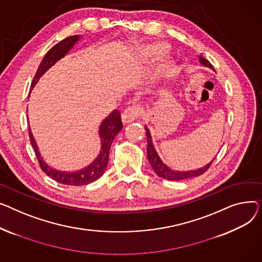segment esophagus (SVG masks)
Here are the masks:
<instances>
[{
    "mask_svg": "<svg viewBox=\"0 0 262 262\" xmlns=\"http://www.w3.org/2000/svg\"><path fill=\"white\" fill-rule=\"evenodd\" d=\"M138 115H140V107L135 105L129 106L122 113V120H124L125 124H130L138 117Z\"/></svg>",
    "mask_w": 262,
    "mask_h": 262,
    "instance_id": "34e87169",
    "label": "esophagus"
}]
</instances>
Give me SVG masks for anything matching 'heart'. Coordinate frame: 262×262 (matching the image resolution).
<instances>
[{"label": "heart", "mask_w": 262, "mask_h": 262, "mask_svg": "<svg viewBox=\"0 0 262 262\" xmlns=\"http://www.w3.org/2000/svg\"><path fill=\"white\" fill-rule=\"evenodd\" d=\"M167 51V46L164 44H152L147 46L141 53V56L144 60H151L158 58L165 54ZM171 69V62L169 60H163L155 68L152 72V77L155 79H160L165 75H167Z\"/></svg>", "instance_id": "b5f03b06"}]
</instances>
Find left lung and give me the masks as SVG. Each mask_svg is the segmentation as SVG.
Returning <instances> with one entry per match:
<instances>
[{
  "mask_svg": "<svg viewBox=\"0 0 262 262\" xmlns=\"http://www.w3.org/2000/svg\"><path fill=\"white\" fill-rule=\"evenodd\" d=\"M199 62L201 63V66H203V67L213 70L212 66L209 63V61H207L206 59H204L201 56H199ZM145 130H146V136H147V141H148V144H147L148 161L153 169V171H155L159 177H161L163 179H166L169 181H181V180H187V179L199 177V176L203 174L207 170L213 161V160L210 161L208 164H206L202 168L194 169V170H187V171L173 170V169H171L170 167H168L160 158L155 145H153L152 136H151L150 130L147 128V126H145Z\"/></svg>",
  "mask_w": 262,
  "mask_h": 262,
  "instance_id": "left-lung-1",
  "label": "left lung"
}]
</instances>
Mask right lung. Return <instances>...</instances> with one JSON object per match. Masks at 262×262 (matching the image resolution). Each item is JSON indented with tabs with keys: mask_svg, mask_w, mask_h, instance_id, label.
Segmentation results:
<instances>
[{
	"mask_svg": "<svg viewBox=\"0 0 262 262\" xmlns=\"http://www.w3.org/2000/svg\"><path fill=\"white\" fill-rule=\"evenodd\" d=\"M80 39H81V36L79 35H75V36L66 38L64 40L60 41L59 43L54 45L53 48L46 53V55L42 59L41 63L37 70L32 85H30V92H32V90L38 83L41 77L46 73V71L50 70L61 58H63ZM27 122H28V131H29L28 134L30 138V144H32L36 152L38 162L44 173L60 184L72 185V186L88 185V184L93 183L96 180H98L103 174L107 165V161H109V153H110V148L113 143V140L118 134V132L122 129L120 113L118 110H114L109 116L105 117L101 121V124L99 126L98 135L100 138L101 146H100V151L97 158L89 166L80 169V170L60 171L53 168L52 166H50L43 160V158L41 157V153L39 151L38 145L36 143L35 137L33 135L32 129H30L28 115H27Z\"/></svg>",
	"mask_w": 262,
	"mask_h": 262,
	"instance_id": "right-lung-1",
	"label": "right lung"
}]
</instances>
